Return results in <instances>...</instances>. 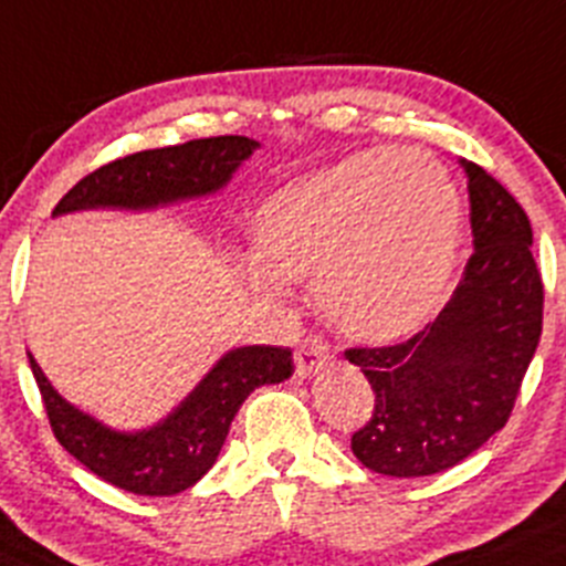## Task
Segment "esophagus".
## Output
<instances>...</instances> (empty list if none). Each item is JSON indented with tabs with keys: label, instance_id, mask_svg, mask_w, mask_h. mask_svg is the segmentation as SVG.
I'll return each mask as SVG.
<instances>
[{
	"label": "esophagus",
	"instance_id": "1",
	"mask_svg": "<svg viewBox=\"0 0 566 566\" xmlns=\"http://www.w3.org/2000/svg\"><path fill=\"white\" fill-rule=\"evenodd\" d=\"M331 360V347L322 342L319 336H305L300 342L297 353H294V367H297V378H311V375L322 373Z\"/></svg>",
	"mask_w": 566,
	"mask_h": 566
}]
</instances>
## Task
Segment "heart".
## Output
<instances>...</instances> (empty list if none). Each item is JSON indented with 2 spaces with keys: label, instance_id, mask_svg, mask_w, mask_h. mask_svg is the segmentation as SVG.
<instances>
[{
  "label": "heart",
  "instance_id": "b5f03b06",
  "mask_svg": "<svg viewBox=\"0 0 566 566\" xmlns=\"http://www.w3.org/2000/svg\"><path fill=\"white\" fill-rule=\"evenodd\" d=\"M258 258L239 263L266 300L314 280L322 314L360 342H395L433 316L459 261L461 199L422 149H369L297 177L252 222Z\"/></svg>",
  "mask_w": 566,
  "mask_h": 566
}]
</instances>
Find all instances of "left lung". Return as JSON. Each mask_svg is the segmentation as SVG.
Masks as SVG:
<instances>
[{
  "instance_id": "left-lung-1",
  "label": "left lung",
  "mask_w": 566,
  "mask_h": 566,
  "mask_svg": "<svg viewBox=\"0 0 566 566\" xmlns=\"http://www.w3.org/2000/svg\"><path fill=\"white\" fill-rule=\"evenodd\" d=\"M461 166L475 252L450 303L408 342L344 353L375 391L353 453L380 475H436L475 453L509 422L542 336L545 286L528 217L486 169Z\"/></svg>"
}]
</instances>
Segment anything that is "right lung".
<instances>
[{
  "instance_id": "right-lung-1",
  "label": "right lung",
  "mask_w": 566,
  "mask_h": 566,
  "mask_svg": "<svg viewBox=\"0 0 566 566\" xmlns=\"http://www.w3.org/2000/svg\"><path fill=\"white\" fill-rule=\"evenodd\" d=\"M261 147L247 136L197 138L164 149H144L85 175L55 206V217L94 208L149 211L182 199L208 197L228 186L233 171ZM30 355V353H27ZM52 433L94 475L147 497L186 492L217 461L241 402L266 384L292 378L289 347H235L213 364L191 395L147 430L122 433L63 400L30 355Z\"/></svg>"
}]
</instances>
